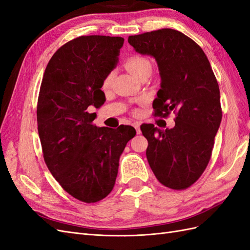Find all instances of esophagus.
<instances>
[{"label": "esophagus", "mask_w": 250, "mask_h": 250, "mask_svg": "<svg viewBox=\"0 0 250 250\" xmlns=\"http://www.w3.org/2000/svg\"><path fill=\"white\" fill-rule=\"evenodd\" d=\"M133 126H134V128H135V130H137V133H138V134H140V133H141V129H140V123L135 122V123H133Z\"/></svg>", "instance_id": "esophagus-1"}]
</instances>
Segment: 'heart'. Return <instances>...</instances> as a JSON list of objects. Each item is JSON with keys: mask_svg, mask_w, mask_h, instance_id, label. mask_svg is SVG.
Instances as JSON below:
<instances>
[{"mask_svg": "<svg viewBox=\"0 0 250 250\" xmlns=\"http://www.w3.org/2000/svg\"><path fill=\"white\" fill-rule=\"evenodd\" d=\"M126 67L134 77H138L139 75L145 70L147 67H150V63L147 59L143 58L141 56H133L129 58L126 62ZM112 79V74L109 73L106 77H105L103 81V87H108Z\"/></svg>", "mask_w": 250, "mask_h": 250, "instance_id": "b5f03b06", "label": "heart"}]
</instances>
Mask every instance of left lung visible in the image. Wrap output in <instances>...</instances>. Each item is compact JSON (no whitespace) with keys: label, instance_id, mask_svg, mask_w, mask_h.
Segmentation results:
<instances>
[{"label":"left lung","instance_id":"obj_1","mask_svg":"<svg viewBox=\"0 0 250 250\" xmlns=\"http://www.w3.org/2000/svg\"><path fill=\"white\" fill-rule=\"evenodd\" d=\"M135 52L153 57L161 88L152 106L155 117L176 113L175 126L158 129L143 124L151 170L173 190L192 186L206 170L222 119L220 90L208 59L190 37L161 29L128 37Z\"/></svg>","mask_w":250,"mask_h":250}]
</instances>
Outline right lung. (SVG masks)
<instances>
[{"mask_svg":"<svg viewBox=\"0 0 250 250\" xmlns=\"http://www.w3.org/2000/svg\"><path fill=\"white\" fill-rule=\"evenodd\" d=\"M123 37L80 36L60 47L44 71L37 101L43 160L65 192L80 201H100L116 183L119 160L137 131L93 125L105 101V77L119 62Z\"/></svg>","mask_w":250,"mask_h":250,"instance_id":"add662e5","label":"right lung"}]
</instances>
